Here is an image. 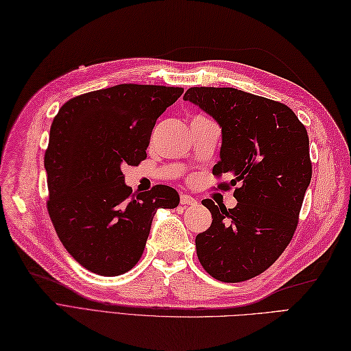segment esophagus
<instances>
[{
    "instance_id": "esophagus-1",
    "label": "esophagus",
    "mask_w": 351,
    "mask_h": 351,
    "mask_svg": "<svg viewBox=\"0 0 351 351\" xmlns=\"http://www.w3.org/2000/svg\"><path fill=\"white\" fill-rule=\"evenodd\" d=\"M180 204H182V205H196L197 201L195 197L189 196V195H182V196H180Z\"/></svg>"
}]
</instances>
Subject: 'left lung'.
<instances>
[{"mask_svg": "<svg viewBox=\"0 0 351 351\" xmlns=\"http://www.w3.org/2000/svg\"><path fill=\"white\" fill-rule=\"evenodd\" d=\"M183 99L220 124L213 174L230 176L217 187H234L238 201L229 210L202 201L213 223L196 236L197 258L217 280H248L280 257L297 229L311 180L307 130L287 105L242 90L192 87Z\"/></svg>", "mask_w": 351, "mask_h": 351, "instance_id": "1", "label": "left lung"}]
</instances>
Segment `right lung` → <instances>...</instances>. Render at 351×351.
Here are the masks:
<instances>
[{"mask_svg": "<svg viewBox=\"0 0 351 351\" xmlns=\"http://www.w3.org/2000/svg\"><path fill=\"white\" fill-rule=\"evenodd\" d=\"M182 87L119 84L68 100L54 117L44 167L60 242L82 267L118 276L145 251L158 208H176L173 187L132 193L122 168L145 160L156 119Z\"/></svg>", "mask_w": 351, "mask_h": 351, "instance_id": "right-lung-1", "label": "right lung"}]
</instances>
